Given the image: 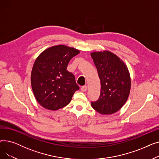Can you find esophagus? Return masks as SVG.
I'll use <instances>...</instances> for the list:
<instances>
[{
    "label": "esophagus",
    "instance_id": "34e87169",
    "mask_svg": "<svg viewBox=\"0 0 159 159\" xmlns=\"http://www.w3.org/2000/svg\"><path fill=\"white\" fill-rule=\"evenodd\" d=\"M87 89H88L87 86H84L80 88V90H81V91H82V92H85V91H87Z\"/></svg>",
    "mask_w": 159,
    "mask_h": 159
}]
</instances>
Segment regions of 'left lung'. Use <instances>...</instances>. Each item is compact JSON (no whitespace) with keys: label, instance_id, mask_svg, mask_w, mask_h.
<instances>
[{"label":"left lung","instance_id":"8db88e82","mask_svg":"<svg viewBox=\"0 0 159 159\" xmlns=\"http://www.w3.org/2000/svg\"><path fill=\"white\" fill-rule=\"evenodd\" d=\"M101 80V94L91 106L102 115H111L121 109L128 98L131 79L126 65L109 51L91 53Z\"/></svg>","mask_w":159,"mask_h":159}]
</instances>
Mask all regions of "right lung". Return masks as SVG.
<instances>
[{
    "label": "right lung",
    "mask_w": 159,
    "mask_h": 159,
    "mask_svg": "<svg viewBox=\"0 0 159 159\" xmlns=\"http://www.w3.org/2000/svg\"><path fill=\"white\" fill-rule=\"evenodd\" d=\"M79 50L64 45L50 47L42 52L33 64L31 83L40 106L57 110L68 105L79 89L74 75L66 70L71 58Z\"/></svg>",
    "instance_id": "1"
}]
</instances>
